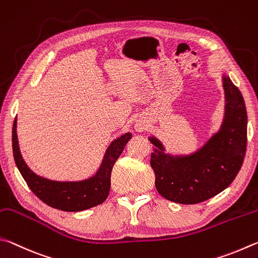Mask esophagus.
<instances>
[{"label": "esophagus", "mask_w": 258, "mask_h": 258, "mask_svg": "<svg viewBox=\"0 0 258 258\" xmlns=\"http://www.w3.org/2000/svg\"><path fill=\"white\" fill-rule=\"evenodd\" d=\"M135 126H136V130H137V132H139V133H143L144 130H146V125L144 124V123H142V122H137L136 125H135Z\"/></svg>", "instance_id": "esophagus-1"}]
</instances>
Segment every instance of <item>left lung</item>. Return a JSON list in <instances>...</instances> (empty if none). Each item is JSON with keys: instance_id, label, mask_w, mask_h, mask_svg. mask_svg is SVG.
I'll return each instance as SVG.
<instances>
[{"instance_id": "left-lung-1", "label": "left lung", "mask_w": 258, "mask_h": 258, "mask_svg": "<svg viewBox=\"0 0 258 258\" xmlns=\"http://www.w3.org/2000/svg\"><path fill=\"white\" fill-rule=\"evenodd\" d=\"M225 114L216 133L191 155L171 156L155 137L151 166L155 187L165 200L192 205L210 200L228 188L241 169L247 147V112L240 90L223 76Z\"/></svg>"}]
</instances>
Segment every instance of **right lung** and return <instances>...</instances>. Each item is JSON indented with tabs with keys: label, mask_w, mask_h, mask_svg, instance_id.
Masks as SVG:
<instances>
[{
	"label": "right lung",
	"mask_w": 258,
	"mask_h": 258,
	"mask_svg": "<svg viewBox=\"0 0 258 258\" xmlns=\"http://www.w3.org/2000/svg\"><path fill=\"white\" fill-rule=\"evenodd\" d=\"M132 136V134L126 133L111 143L104 155L101 168L94 177L76 182L52 181L35 174L25 163L18 146L16 117L12 128L13 157L22 178L40 201L54 209L66 212H78L97 206L106 200L110 192L113 165L119 159L125 144Z\"/></svg>",
	"instance_id": "add662e5"
}]
</instances>
